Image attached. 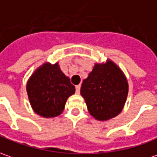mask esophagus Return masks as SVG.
<instances>
[{"label":"esophagus","mask_w":157,"mask_h":157,"mask_svg":"<svg viewBox=\"0 0 157 157\" xmlns=\"http://www.w3.org/2000/svg\"><path fill=\"white\" fill-rule=\"evenodd\" d=\"M75 89H76L77 94H78V93L80 92V85H77L76 87H75Z\"/></svg>","instance_id":"1"}]
</instances>
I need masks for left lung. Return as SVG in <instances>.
<instances>
[{
    "label": "left lung",
    "mask_w": 157,
    "mask_h": 157,
    "mask_svg": "<svg viewBox=\"0 0 157 157\" xmlns=\"http://www.w3.org/2000/svg\"><path fill=\"white\" fill-rule=\"evenodd\" d=\"M80 94L90 115L97 121L117 116L124 108L128 94L126 76L112 60L96 64L83 81Z\"/></svg>",
    "instance_id": "8db88e82"
}]
</instances>
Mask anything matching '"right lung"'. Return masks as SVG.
Segmentation results:
<instances>
[{
    "label": "right lung",
    "mask_w": 157,
    "mask_h": 157,
    "mask_svg": "<svg viewBox=\"0 0 157 157\" xmlns=\"http://www.w3.org/2000/svg\"><path fill=\"white\" fill-rule=\"evenodd\" d=\"M26 90L34 112L51 118L62 113L67 98L75 93V87L61 72L58 62L54 65L47 62L32 73Z\"/></svg>",
    "instance_id": "obj_1"
}]
</instances>
